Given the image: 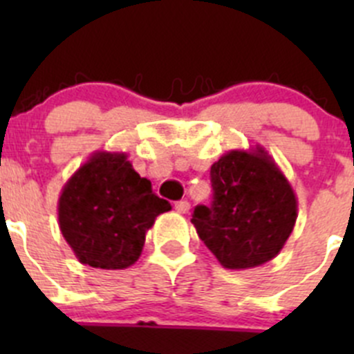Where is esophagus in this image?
I'll use <instances>...</instances> for the list:
<instances>
[{
	"label": "esophagus",
	"instance_id": "1",
	"mask_svg": "<svg viewBox=\"0 0 354 354\" xmlns=\"http://www.w3.org/2000/svg\"><path fill=\"white\" fill-rule=\"evenodd\" d=\"M174 209H176L178 214H187L190 210V203L187 200H180V202L174 203Z\"/></svg>",
	"mask_w": 354,
	"mask_h": 354
}]
</instances>
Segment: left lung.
Wrapping results in <instances>:
<instances>
[{"label":"left lung","instance_id":"1","mask_svg":"<svg viewBox=\"0 0 354 354\" xmlns=\"http://www.w3.org/2000/svg\"><path fill=\"white\" fill-rule=\"evenodd\" d=\"M214 200L197 205L200 240L224 269H253L283 250L298 217L288 178L263 147L230 151L210 167Z\"/></svg>","mask_w":354,"mask_h":354}]
</instances>
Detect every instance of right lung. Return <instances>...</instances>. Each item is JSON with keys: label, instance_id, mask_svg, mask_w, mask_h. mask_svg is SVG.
I'll list each match as a JSON object with an SVG mask.
<instances>
[{"label": "right lung", "instance_id": "add662e5", "mask_svg": "<svg viewBox=\"0 0 354 354\" xmlns=\"http://www.w3.org/2000/svg\"><path fill=\"white\" fill-rule=\"evenodd\" d=\"M167 210L171 203L157 197L124 152H94L58 200L59 230L78 262L106 270L133 266L145 233Z\"/></svg>", "mask_w": 354, "mask_h": 354}]
</instances>
